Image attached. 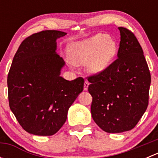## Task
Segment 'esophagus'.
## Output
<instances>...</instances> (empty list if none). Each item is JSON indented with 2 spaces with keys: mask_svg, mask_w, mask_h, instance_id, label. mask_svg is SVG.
<instances>
[{
  "mask_svg": "<svg viewBox=\"0 0 158 158\" xmlns=\"http://www.w3.org/2000/svg\"><path fill=\"white\" fill-rule=\"evenodd\" d=\"M89 85V82H88V81H85V83H84V90L86 91L87 89H88Z\"/></svg>",
  "mask_w": 158,
  "mask_h": 158,
  "instance_id": "1",
  "label": "esophagus"
}]
</instances>
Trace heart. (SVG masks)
Segmentation results:
<instances>
[{
	"label": "heart",
	"mask_w": 158,
	"mask_h": 158,
	"mask_svg": "<svg viewBox=\"0 0 158 158\" xmlns=\"http://www.w3.org/2000/svg\"><path fill=\"white\" fill-rule=\"evenodd\" d=\"M117 50L116 43L104 33H98L85 40L72 44L69 48L72 62L76 65L87 63V70L93 74L106 69L115 56Z\"/></svg>",
	"instance_id": "heart-1"
}]
</instances>
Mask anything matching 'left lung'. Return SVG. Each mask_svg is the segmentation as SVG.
Instances as JSON below:
<instances>
[{
    "label": "left lung",
    "mask_w": 158,
    "mask_h": 158,
    "mask_svg": "<svg viewBox=\"0 0 158 158\" xmlns=\"http://www.w3.org/2000/svg\"><path fill=\"white\" fill-rule=\"evenodd\" d=\"M118 58L100 73L89 76L94 122L108 133L135 128L148 106L151 73L142 48L131 30L118 27Z\"/></svg>",
    "instance_id": "1"
}]
</instances>
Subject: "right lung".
<instances>
[{"instance_id": "obj_1", "label": "right lung", "mask_w": 158, "mask_h": 158, "mask_svg": "<svg viewBox=\"0 0 158 158\" xmlns=\"http://www.w3.org/2000/svg\"><path fill=\"white\" fill-rule=\"evenodd\" d=\"M66 34L58 30L33 33L20 44L12 61L7 76L9 106L28 133H56L83 90V78L68 81L60 76L65 62L56 52V40Z\"/></svg>"}]
</instances>
